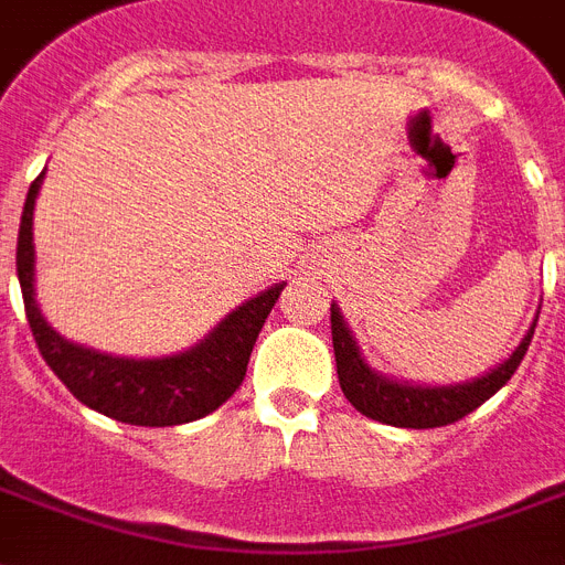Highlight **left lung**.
<instances>
[{
  "label": "left lung",
  "mask_w": 565,
  "mask_h": 565,
  "mask_svg": "<svg viewBox=\"0 0 565 565\" xmlns=\"http://www.w3.org/2000/svg\"><path fill=\"white\" fill-rule=\"evenodd\" d=\"M534 326L537 323H531L529 334L514 349V355L484 377H479V381L459 386H409L386 381V377H381L363 363L338 306H332V343L334 361H338L340 390L349 398V404L366 418H372V422L407 427V430L447 427V424L459 422V418H465L477 407H482L484 401L511 381V375H514L516 366L523 363L525 352H529Z\"/></svg>",
  "instance_id": "8db88e82"
}]
</instances>
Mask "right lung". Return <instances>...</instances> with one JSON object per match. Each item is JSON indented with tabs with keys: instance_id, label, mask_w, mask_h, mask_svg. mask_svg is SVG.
Returning <instances> with one entry per match:
<instances>
[{
	"instance_id": "obj_1",
	"label": "right lung",
	"mask_w": 565,
	"mask_h": 565,
	"mask_svg": "<svg viewBox=\"0 0 565 565\" xmlns=\"http://www.w3.org/2000/svg\"><path fill=\"white\" fill-rule=\"evenodd\" d=\"M40 172L28 190L22 210L20 239H17V274H20L22 302L36 349L51 372L68 386V393L86 407L124 424L138 427H172L210 416L231 398L245 381L250 352L271 315L282 286H274L248 300L216 326L204 343L190 352L156 361L100 355L95 349L74 347L60 338L34 300V199L42 184Z\"/></svg>"
}]
</instances>
